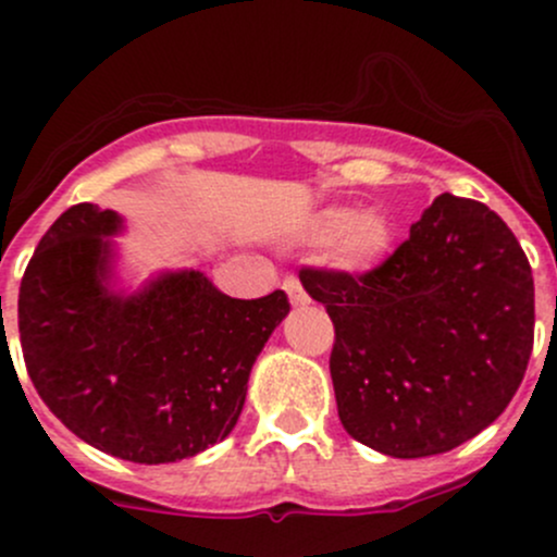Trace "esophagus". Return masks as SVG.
Returning <instances> with one entry per match:
<instances>
[{
    "instance_id": "1",
    "label": "esophagus",
    "mask_w": 557,
    "mask_h": 557,
    "mask_svg": "<svg viewBox=\"0 0 557 557\" xmlns=\"http://www.w3.org/2000/svg\"><path fill=\"white\" fill-rule=\"evenodd\" d=\"M283 290H285V294H288L290 305H294V307L310 305V296H307L305 285H301L296 277H285V280H283Z\"/></svg>"
}]
</instances>
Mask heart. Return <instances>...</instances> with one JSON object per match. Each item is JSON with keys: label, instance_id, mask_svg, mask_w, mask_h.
<instances>
[{"label": "heart", "instance_id": "b5f03b06", "mask_svg": "<svg viewBox=\"0 0 557 557\" xmlns=\"http://www.w3.org/2000/svg\"><path fill=\"white\" fill-rule=\"evenodd\" d=\"M396 228L383 210L356 207H325L307 226V239L314 245L334 243V261L347 272H369L385 261Z\"/></svg>", "mask_w": 557, "mask_h": 557}]
</instances>
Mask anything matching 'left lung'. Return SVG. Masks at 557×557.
I'll return each mask as SVG.
<instances>
[{"mask_svg":"<svg viewBox=\"0 0 557 557\" xmlns=\"http://www.w3.org/2000/svg\"><path fill=\"white\" fill-rule=\"evenodd\" d=\"M334 320L336 409L347 434L391 458L463 445L518 393L533 347V277L507 223L436 196L383 267L301 269Z\"/></svg>","mask_w":557,"mask_h":557,"instance_id":"left-lung-1","label":"left lung"}]
</instances>
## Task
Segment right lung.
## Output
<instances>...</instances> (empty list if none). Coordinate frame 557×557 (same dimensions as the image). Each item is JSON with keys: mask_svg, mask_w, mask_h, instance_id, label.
Returning <instances> with one entry per match:
<instances>
[{"mask_svg": "<svg viewBox=\"0 0 557 557\" xmlns=\"http://www.w3.org/2000/svg\"><path fill=\"white\" fill-rule=\"evenodd\" d=\"M123 232V215L88 201L48 228L21 280V347L72 434L132 463H174L232 434L290 305L283 290L232 299L199 269L126 288L112 239Z\"/></svg>", "mask_w": 557, "mask_h": 557, "instance_id": "obj_1", "label": "right lung"}]
</instances>
